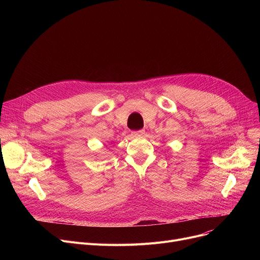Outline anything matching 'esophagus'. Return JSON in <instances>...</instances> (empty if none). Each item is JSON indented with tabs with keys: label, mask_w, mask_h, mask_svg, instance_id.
Here are the masks:
<instances>
[{
	"label": "esophagus",
	"mask_w": 260,
	"mask_h": 260,
	"mask_svg": "<svg viewBox=\"0 0 260 260\" xmlns=\"http://www.w3.org/2000/svg\"><path fill=\"white\" fill-rule=\"evenodd\" d=\"M144 133H145L144 129H139V131H134V132H132V134H133L134 136H140V135H143Z\"/></svg>",
	"instance_id": "34e87169"
}]
</instances>
